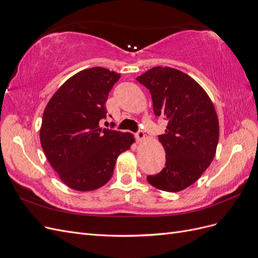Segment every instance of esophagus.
I'll list each match as a JSON object with an SVG mask.
<instances>
[{
	"label": "esophagus",
	"mask_w": 258,
	"mask_h": 258,
	"mask_svg": "<svg viewBox=\"0 0 258 258\" xmlns=\"http://www.w3.org/2000/svg\"><path fill=\"white\" fill-rule=\"evenodd\" d=\"M136 138H137V140H138L139 142H140V141H143V140L145 139L144 132H142V131H139L138 134H136Z\"/></svg>",
	"instance_id": "obj_1"
}]
</instances>
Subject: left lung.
Returning <instances> with one entry per match:
<instances>
[{
  "instance_id": "1",
  "label": "left lung",
  "mask_w": 258,
  "mask_h": 258,
  "mask_svg": "<svg viewBox=\"0 0 258 258\" xmlns=\"http://www.w3.org/2000/svg\"><path fill=\"white\" fill-rule=\"evenodd\" d=\"M137 81L150 90L156 116L168 119L159 142L166 167L147 176L155 188L177 192L197 182L216 154L220 123L213 102L192 77L169 67H155Z\"/></svg>"
}]
</instances>
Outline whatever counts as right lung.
<instances>
[{"label": "right lung", "instance_id": "right-lung-1", "mask_svg": "<svg viewBox=\"0 0 258 258\" xmlns=\"http://www.w3.org/2000/svg\"><path fill=\"white\" fill-rule=\"evenodd\" d=\"M119 77L104 68L83 70L62 84L45 107L42 148L61 182L74 190L105 185L118 156L136 142L129 132L100 127L108 92Z\"/></svg>", "mask_w": 258, "mask_h": 258}]
</instances>
